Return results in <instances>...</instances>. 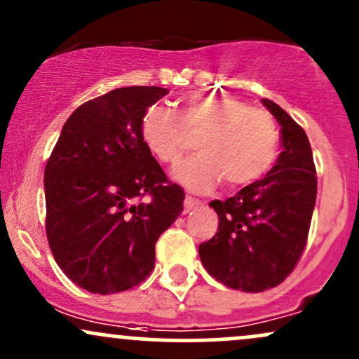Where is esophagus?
Masks as SVG:
<instances>
[{"instance_id": "34e87169", "label": "esophagus", "mask_w": 359, "mask_h": 359, "mask_svg": "<svg viewBox=\"0 0 359 359\" xmlns=\"http://www.w3.org/2000/svg\"><path fill=\"white\" fill-rule=\"evenodd\" d=\"M201 205V203L197 199H192V197H185L184 201V212L192 211V209H197Z\"/></svg>"}]
</instances>
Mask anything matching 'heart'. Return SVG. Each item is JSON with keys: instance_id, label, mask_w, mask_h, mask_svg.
<instances>
[{"instance_id": "1", "label": "heart", "mask_w": 359, "mask_h": 359, "mask_svg": "<svg viewBox=\"0 0 359 359\" xmlns=\"http://www.w3.org/2000/svg\"><path fill=\"white\" fill-rule=\"evenodd\" d=\"M191 158L174 168V177L192 192H208L222 179L241 187L262 179L278 154V130L265 109L219 93H197L185 100L179 114L151 104L140 121L143 145L160 162L175 163L184 154L185 133H197Z\"/></svg>"}]
</instances>
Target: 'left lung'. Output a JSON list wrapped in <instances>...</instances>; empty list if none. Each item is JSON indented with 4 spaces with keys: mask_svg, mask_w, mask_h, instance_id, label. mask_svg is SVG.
Wrapping results in <instances>:
<instances>
[{
    "mask_svg": "<svg viewBox=\"0 0 359 359\" xmlns=\"http://www.w3.org/2000/svg\"><path fill=\"white\" fill-rule=\"evenodd\" d=\"M282 133V154L263 179L226 201H212L219 224L199 246L208 273L226 287L263 292L277 287L306 246L317 196V177L306 131L270 100Z\"/></svg>",
    "mask_w": 359,
    "mask_h": 359,
    "instance_id": "obj_1",
    "label": "left lung"
}]
</instances>
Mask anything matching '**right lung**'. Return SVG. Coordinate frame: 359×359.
<instances>
[{
	"instance_id": "right-lung-1",
	"label": "right lung",
	"mask_w": 359,
	"mask_h": 359,
	"mask_svg": "<svg viewBox=\"0 0 359 359\" xmlns=\"http://www.w3.org/2000/svg\"><path fill=\"white\" fill-rule=\"evenodd\" d=\"M167 93L131 86L81 104L45 167L52 255L93 294L142 283L155 266L156 240L184 211L182 187L168 182L140 137L145 109Z\"/></svg>"
}]
</instances>
